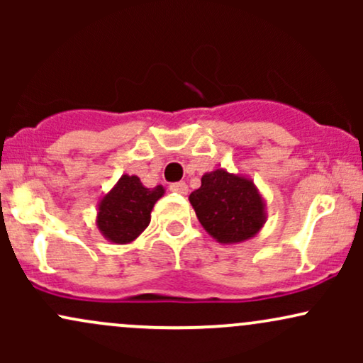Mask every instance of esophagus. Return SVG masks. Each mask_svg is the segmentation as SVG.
Segmentation results:
<instances>
[{"label":"esophagus","instance_id":"esophagus-1","mask_svg":"<svg viewBox=\"0 0 363 363\" xmlns=\"http://www.w3.org/2000/svg\"><path fill=\"white\" fill-rule=\"evenodd\" d=\"M170 191H172V193H179V194H187V184L186 182H174V184H170Z\"/></svg>","mask_w":363,"mask_h":363}]
</instances>
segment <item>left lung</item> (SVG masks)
Segmentation results:
<instances>
[{
    "label": "left lung",
    "mask_w": 363,
    "mask_h": 363,
    "mask_svg": "<svg viewBox=\"0 0 363 363\" xmlns=\"http://www.w3.org/2000/svg\"><path fill=\"white\" fill-rule=\"evenodd\" d=\"M189 203L203 228L220 244L249 240L266 223V203L256 184L225 169L206 172Z\"/></svg>",
    "instance_id": "8db88e82"
}]
</instances>
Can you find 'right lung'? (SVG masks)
I'll return each instance as SVG.
<instances>
[{
	"instance_id": "1",
	"label": "right lung",
	"mask_w": 363,
	"mask_h": 363,
	"mask_svg": "<svg viewBox=\"0 0 363 363\" xmlns=\"http://www.w3.org/2000/svg\"><path fill=\"white\" fill-rule=\"evenodd\" d=\"M165 194L164 186L145 187L138 176L119 177L114 187L99 199V232L112 244H129L150 225L155 203Z\"/></svg>"
}]
</instances>
